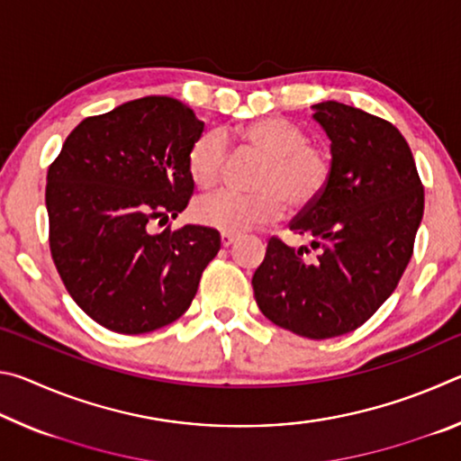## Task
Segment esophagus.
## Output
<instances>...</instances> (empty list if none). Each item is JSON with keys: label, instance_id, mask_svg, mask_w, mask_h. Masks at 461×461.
<instances>
[{"label": "esophagus", "instance_id": "1", "mask_svg": "<svg viewBox=\"0 0 461 461\" xmlns=\"http://www.w3.org/2000/svg\"><path fill=\"white\" fill-rule=\"evenodd\" d=\"M236 240H238L236 233H228V231L221 233V246H223V248H230Z\"/></svg>", "mask_w": 461, "mask_h": 461}]
</instances>
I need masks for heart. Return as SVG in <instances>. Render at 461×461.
<instances>
[{"mask_svg": "<svg viewBox=\"0 0 461 461\" xmlns=\"http://www.w3.org/2000/svg\"><path fill=\"white\" fill-rule=\"evenodd\" d=\"M238 142L267 156L256 178V193L221 189L194 205V220L228 233L276 221L285 205L303 212L321 199L333 176V158L325 148L309 144L307 131L283 118H264L233 131ZM228 160V140L207 130L193 140L186 168L199 189L221 181Z\"/></svg>", "mask_w": 461, "mask_h": 461, "instance_id": "heart-1", "label": "heart"}]
</instances>
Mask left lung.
Here are the masks:
<instances>
[{"mask_svg":"<svg viewBox=\"0 0 461 461\" xmlns=\"http://www.w3.org/2000/svg\"><path fill=\"white\" fill-rule=\"evenodd\" d=\"M315 120L331 140L333 176L288 223L311 246L272 236L252 286L272 323L330 339L357 330L393 294L415 248L425 191L390 122L338 101L317 104Z\"/></svg>","mask_w":461,"mask_h":461,"instance_id":"1","label":"left lung"}]
</instances>
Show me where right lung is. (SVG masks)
Instances as JSON below:
<instances>
[{
    "instance_id": "right-lung-1",
    "label": "right lung",
    "mask_w": 461,
    "mask_h": 461,
    "mask_svg": "<svg viewBox=\"0 0 461 461\" xmlns=\"http://www.w3.org/2000/svg\"><path fill=\"white\" fill-rule=\"evenodd\" d=\"M201 131L203 122L178 99H134L85 118L49 167L54 267L105 330L138 335L176 321L220 252V233L203 225L150 233L189 205L186 152Z\"/></svg>"
}]
</instances>
